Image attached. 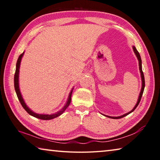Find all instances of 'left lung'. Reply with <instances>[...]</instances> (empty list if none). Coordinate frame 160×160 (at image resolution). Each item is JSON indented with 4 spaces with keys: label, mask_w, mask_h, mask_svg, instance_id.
<instances>
[{
    "label": "left lung",
    "mask_w": 160,
    "mask_h": 160,
    "mask_svg": "<svg viewBox=\"0 0 160 160\" xmlns=\"http://www.w3.org/2000/svg\"><path fill=\"white\" fill-rule=\"evenodd\" d=\"M132 48H133L134 52H135V55H136L137 58H138V61H139V69H140V73H141V78H142V90H141V91H140V95H139V98H138V102H137L136 105H135V107L131 111V112H128V113H126V114L121 116H117V117H112V116H107V117L111 118H113V119L121 118L124 117V116L128 115L129 113H131V112H133V111L135 109V108H136V107H138V105L139 104L140 100H141V97H142V96L143 91H144V88H145V78H144V74H143V72H142V61H141V58H140V54H139V53H138V51H137V49H136V48H135V47H132Z\"/></svg>",
    "instance_id": "left-lung-1"
}]
</instances>
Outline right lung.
Returning a JSON list of instances; mask_svg holds the SVG:
<instances>
[{"label":"right lung","instance_id":"obj_1","mask_svg":"<svg viewBox=\"0 0 160 160\" xmlns=\"http://www.w3.org/2000/svg\"><path fill=\"white\" fill-rule=\"evenodd\" d=\"M24 54V52L22 53H21L20 56H19V58L18 59V61H17V63H16V70H15V76H14V86H15V90L16 92V94H17V96H18V98L19 99V101H20V104L22 107L25 109V110L27 112H28L29 115H31L32 116H34V117H36L37 118H39V119H42V120H50V119H53L54 118H56L59 116L60 115H61L62 113H63L65 110H66L68 107L69 106L70 102H71V95H72V90L70 92V93L69 94V97H68V102L66 103V104L65 105V107L62 109L61 111H59L58 112L54 113V114H38V113H36L32 112L30 109H29V108L27 107V105L25 104V102H24V100L22 99V95L20 94V89H19V82H18V77H19V69H20V61H21V59L22 57Z\"/></svg>","mask_w":160,"mask_h":160}]
</instances>
